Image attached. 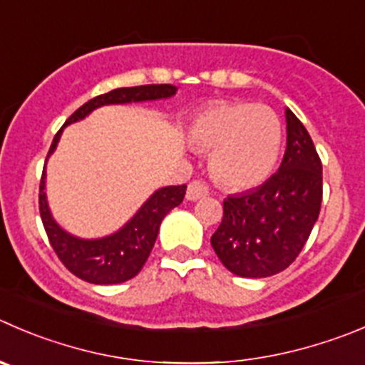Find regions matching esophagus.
<instances>
[{"mask_svg":"<svg viewBox=\"0 0 365 365\" xmlns=\"http://www.w3.org/2000/svg\"><path fill=\"white\" fill-rule=\"evenodd\" d=\"M207 194H208V187L205 185L203 182H200V180H194V182H190L189 187H187V200L189 201L201 200V197H205Z\"/></svg>","mask_w":365,"mask_h":365,"instance_id":"obj_1","label":"esophagus"}]
</instances>
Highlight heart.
<instances>
[{"label": "heart", "instance_id": "b5f03b06", "mask_svg": "<svg viewBox=\"0 0 365 365\" xmlns=\"http://www.w3.org/2000/svg\"><path fill=\"white\" fill-rule=\"evenodd\" d=\"M190 146L210 153V173L230 190H246L269 178L282 146L280 119L264 105L221 101L205 108L189 132Z\"/></svg>", "mask_w": 365, "mask_h": 365}]
</instances>
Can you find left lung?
<instances>
[{
  "label": "left lung",
  "mask_w": 365,
  "mask_h": 365,
  "mask_svg": "<svg viewBox=\"0 0 365 365\" xmlns=\"http://www.w3.org/2000/svg\"><path fill=\"white\" fill-rule=\"evenodd\" d=\"M287 150L267 182L228 196L210 242L228 271L265 278L287 269L305 246L321 210L323 165L303 123L285 108Z\"/></svg>",
  "instance_id": "left-lung-1"
}]
</instances>
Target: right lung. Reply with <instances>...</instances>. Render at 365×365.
I'll list each match as a JSON object with an SVG mask.
<instances>
[{
  "label": "right lung",
  "instance_id": "right-lung-1",
  "mask_svg": "<svg viewBox=\"0 0 365 365\" xmlns=\"http://www.w3.org/2000/svg\"><path fill=\"white\" fill-rule=\"evenodd\" d=\"M178 88L175 85H140V87H121L114 88L110 93L93 98L85 105H81L73 115L66 121V125L58 130L49 148L48 158L56 150L62 137L63 128L67 125L81 121L91 112L105 105H126L143 103V101L168 100L175 96ZM46 158V162H48ZM187 185H169L157 189L143 205L139 210L110 235L98 237V239H81L66 232L53 217L46 196V165L42 171L41 189H38V210H41L42 225L48 233L49 244L55 253L62 260V264L76 274L81 280L96 285L123 284L130 280L146 264L151 250L157 240L160 222L169 212L178 207L185 197Z\"/></svg>",
  "mask_w": 365,
  "mask_h": 365
}]
</instances>
